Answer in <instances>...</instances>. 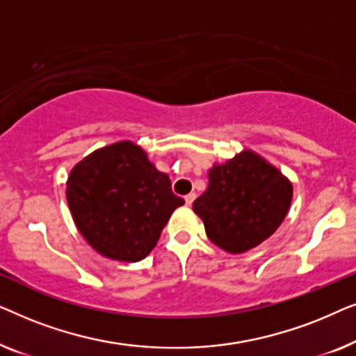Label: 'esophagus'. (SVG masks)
Masks as SVG:
<instances>
[{
  "label": "esophagus",
  "instance_id": "esophagus-1",
  "mask_svg": "<svg viewBox=\"0 0 356 356\" xmlns=\"http://www.w3.org/2000/svg\"><path fill=\"white\" fill-rule=\"evenodd\" d=\"M194 199H196V193H189L188 196H184V201H186V206H191L194 202Z\"/></svg>",
  "mask_w": 356,
  "mask_h": 356
}]
</instances>
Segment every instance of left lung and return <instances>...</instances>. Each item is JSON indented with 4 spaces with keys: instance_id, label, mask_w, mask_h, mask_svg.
Returning a JSON list of instances; mask_svg holds the SVG:
<instances>
[{
    "instance_id": "left-lung-1",
    "label": "left lung",
    "mask_w": 356,
    "mask_h": 356,
    "mask_svg": "<svg viewBox=\"0 0 356 356\" xmlns=\"http://www.w3.org/2000/svg\"><path fill=\"white\" fill-rule=\"evenodd\" d=\"M293 186L274 165L243 150L209 170V186L193 204L213 245L241 254L267 240L290 209Z\"/></svg>"
}]
</instances>
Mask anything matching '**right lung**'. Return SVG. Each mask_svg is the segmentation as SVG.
I'll use <instances>...</instances> for the list:
<instances>
[{
	"mask_svg": "<svg viewBox=\"0 0 356 356\" xmlns=\"http://www.w3.org/2000/svg\"><path fill=\"white\" fill-rule=\"evenodd\" d=\"M66 197L74 223L102 256L138 262L157 245L170 216L184 201L168 175L131 140L102 147L71 170Z\"/></svg>",
	"mask_w": 356,
	"mask_h": 356,
	"instance_id": "right-lung-1",
	"label": "right lung"
}]
</instances>
